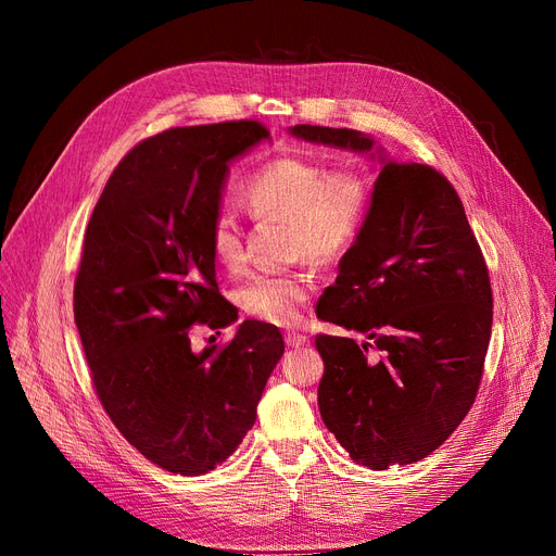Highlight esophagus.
<instances>
[{"label": "esophagus", "instance_id": "34e87169", "mask_svg": "<svg viewBox=\"0 0 556 556\" xmlns=\"http://www.w3.org/2000/svg\"><path fill=\"white\" fill-rule=\"evenodd\" d=\"M286 344H289L291 349H300L304 344H309V337L302 332H286Z\"/></svg>", "mask_w": 556, "mask_h": 556}]
</instances>
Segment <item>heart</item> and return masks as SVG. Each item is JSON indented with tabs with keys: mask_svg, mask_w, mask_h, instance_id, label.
Masks as SVG:
<instances>
[{
	"mask_svg": "<svg viewBox=\"0 0 556 556\" xmlns=\"http://www.w3.org/2000/svg\"><path fill=\"white\" fill-rule=\"evenodd\" d=\"M240 201L252 217H279L289 224L286 240L293 258L332 263L349 254L367 222L371 191L367 177L351 166L330 168L304 156H279L247 177ZM210 252L224 270L244 258L242 228L228 212L210 224ZM314 291L309 273H277L247 279L236 291L240 309L270 326H293Z\"/></svg>",
	"mask_w": 556,
	"mask_h": 556,
	"instance_id": "b5f03b06",
	"label": "heart"
}]
</instances>
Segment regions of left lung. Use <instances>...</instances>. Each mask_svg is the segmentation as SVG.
Here are the masks:
<instances>
[{
  "label": "left lung",
  "instance_id": "1",
  "mask_svg": "<svg viewBox=\"0 0 556 556\" xmlns=\"http://www.w3.org/2000/svg\"><path fill=\"white\" fill-rule=\"evenodd\" d=\"M291 134L374 148L353 129L295 124ZM379 159L361 238L316 304L320 320L371 344L316 334V349L326 365L320 418L355 462L383 471L434 453L469 414L492 334V289L455 187L427 164ZM369 345L382 351L379 362L366 357Z\"/></svg>",
  "mask_w": 556,
  "mask_h": 556
}]
</instances>
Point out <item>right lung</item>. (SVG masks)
<instances>
[{
  "instance_id": "1",
  "label": "right lung",
  "mask_w": 556,
  "mask_h": 556,
  "mask_svg": "<svg viewBox=\"0 0 556 556\" xmlns=\"http://www.w3.org/2000/svg\"><path fill=\"white\" fill-rule=\"evenodd\" d=\"M270 138L261 122L156 134L124 156L85 230L74 316L97 395L140 455L201 476L238 451L283 355L277 326L244 320L222 349L193 353L189 328L222 330L210 224L228 164Z\"/></svg>"
}]
</instances>
